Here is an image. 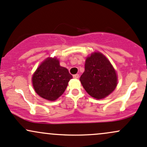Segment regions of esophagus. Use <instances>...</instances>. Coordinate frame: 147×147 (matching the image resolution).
<instances>
[{"mask_svg": "<svg viewBox=\"0 0 147 147\" xmlns=\"http://www.w3.org/2000/svg\"><path fill=\"white\" fill-rule=\"evenodd\" d=\"M74 78H76V79H77V78H79V75L78 74H75V75L73 76Z\"/></svg>", "mask_w": 147, "mask_h": 147, "instance_id": "esophagus-1", "label": "esophagus"}]
</instances>
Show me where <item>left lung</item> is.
I'll return each instance as SVG.
<instances>
[{
    "mask_svg": "<svg viewBox=\"0 0 147 147\" xmlns=\"http://www.w3.org/2000/svg\"><path fill=\"white\" fill-rule=\"evenodd\" d=\"M80 80L86 92L97 99L108 96L117 86V76L114 69L100 53H93L87 58L85 71Z\"/></svg>",
    "mask_w": 147,
    "mask_h": 147,
    "instance_id": "8db88e82",
    "label": "left lung"
}]
</instances>
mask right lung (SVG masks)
<instances>
[{"label": "right lung", "mask_w": 147, "mask_h": 147, "mask_svg": "<svg viewBox=\"0 0 147 147\" xmlns=\"http://www.w3.org/2000/svg\"><path fill=\"white\" fill-rule=\"evenodd\" d=\"M73 78L57 58H48L39 66L32 77L36 92L42 98L55 101L64 93Z\"/></svg>", "instance_id": "right-lung-1"}]
</instances>
